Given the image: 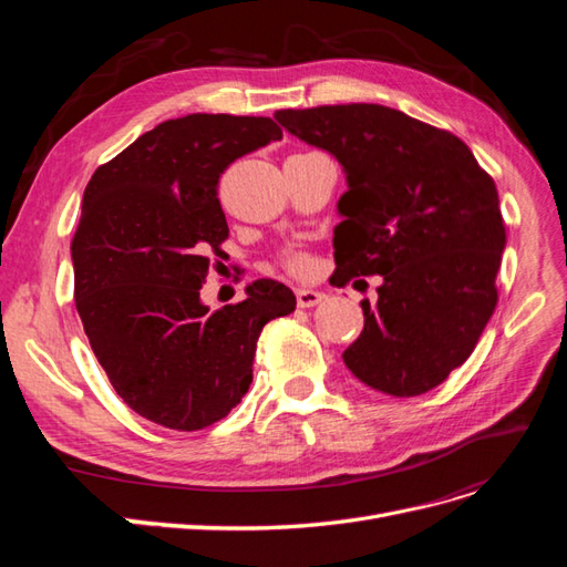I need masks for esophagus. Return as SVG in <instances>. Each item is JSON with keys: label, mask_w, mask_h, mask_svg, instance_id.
Wrapping results in <instances>:
<instances>
[{"label": "esophagus", "mask_w": 567, "mask_h": 567, "mask_svg": "<svg viewBox=\"0 0 567 567\" xmlns=\"http://www.w3.org/2000/svg\"><path fill=\"white\" fill-rule=\"evenodd\" d=\"M296 298H298V307H317L319 302L326 300L321 290H315V288H298Z\"/></svg>", "instance_id": "esophagus-1"}]
</instances>
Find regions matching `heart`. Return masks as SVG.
Returning <instances> with one entry per match:
<instances>
[{"instance_id":"obj_1","label":"heart","mask_w":567,"mask_h":567,"mask_svg":"<svg viewBox=\"0 0 567 567\" xmlns=\"http://www.w3.org/2000/svg\"><path fill=\"white\" fill-rule=\"evenodd\" d=\"M284 265L293 274H298V277H307V274L315 271V260L307 252H302V250L286 252L284 255Z\"/></svg>"}]
</instances>
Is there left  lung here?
<instances>
[{"instance_id":"left-lung-1","label":"left lung","mask_w":567,"mask_h":567,"mask_svg":"<svg viewBox=\"0 0 567 567\" xmlns=\"http://www.w3.org/2000/svg\"><path fill=\"white\" fill-rule=\"evenodd\" d=\"M274 117L346 169L331 284L383 279L342 362L392 398L433 390L471 357L496 307L506 227L494 179L458 136L388 106Z\"/></svg>"}]
</instances>
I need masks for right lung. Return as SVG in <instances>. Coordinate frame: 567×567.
Listing matches in <instances>:
<instances>
[{"label":"right lung","instance_id":"right-lung-1","mask_svg":"<svg viewBox=\"0 0 567 567\" xmlns=\"http://www.w3.org/2000/svg\"><path fill=\"white\" fill-rule=\"evenodd\" d=\"M284 132L271 117L192 113L165 120L92 175L73 236L75 307L111 385L136 414L200 431L252 383L262 326L296 310L293 290L252 281L244 302H200L229 227L225 169Z\"/></svg>","mask_w":567,"mask_h":567}]
</instances>
